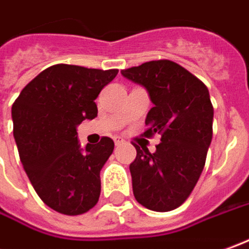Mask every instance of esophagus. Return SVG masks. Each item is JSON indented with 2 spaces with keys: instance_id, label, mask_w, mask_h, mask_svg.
I'll return each instance as SVG.
<instances>
[{
  "instance_id": "34e87169",
  "label": "esophagus",
  "mask_w": 249,
  "mask_h": 249,
  "mask_svg": "<svg viewBox=\"0 0 249 249\" xmlns=\"http://www.w3.org/2000/svg\"><path fill=\"white\" fill-rule=\"evenodd\" d=\"M114 142H115V146H119L121 143H123V142H124V140H123V138H121V137H114Z\"/></svg>"
}]
</instances>
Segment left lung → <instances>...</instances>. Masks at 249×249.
Wrapping results in <instances>:
<instances>
[{
	"label": "left lung",
	"mask_w": 249,
	"mask_h": 249,
	"mask_svg": "<svg viewBox=\"0 0 249 249\" xmlns=\"http://www.w3.org/2000/svg\"><path fill=\"white\" fill-rule=\"evenodd\" d=\"M146 89L154 107L143 137L161 135L156 152L135 145L130 164L133 193L142 206L171 212L193 193L213 137L214 109L207 87L178 63L160 59L121 71Z\"/></svg>",
	"instance_id": "obj_1"
}]
</instances>
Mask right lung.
<instances>
[{
    "label": "right lung",
    "instance_id": "obj_1",
    "mask_svg": "<svg viewBox=\"0 0 249 249\" xmlns=\"http://www.w3.org/2000/svg\"><path fill=\"white\" fill-rule=\"evenodd\" d=\"M116 69L54 65L25 85L13 106V137L24 171L39 198L66 215L87 213L100 196V171L114 141L80 147L77 126L97 116L96 97Z\"/></svg>",
    "mask_w": 249,
    "mask_h": 249
}]
</instances>
